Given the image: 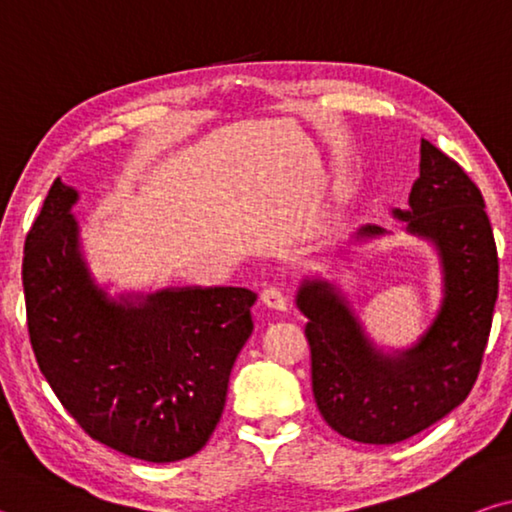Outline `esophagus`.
<instances>
[{"label": "esophagus", "mask_w": 512, "mask_h": 512, "mask_svg": "<svg viewBox=\"0 0 512 512\" xmlns=\"http://www.w3.org/2000/svg\"><path fill=\"white\" fill-rule=\"evenodd\" d=\"M262 302L268 309L275 311H287V296L277 289V287H268L262 291Z\"/></svg>", "instance_id": "1"}]
</instances>
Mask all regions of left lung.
<instances>
[{
  "label": "left lung",
  "instance_id": "obj_1",
  "mask_svg": "<svg viewBox=\"0 0 512 512\" xmlns=\"http://www.w3.org/2000/svg\"><path fill=\"white\" fill-rule=\"evenodd\" d=\"M406 232L436 248L443 298L409 348L384 350L339 284L305 277L296 305L309 318L311 388L325 422L366 445H393L431 427L470 395L488 343L499 289V262L485 203L467 173L420 142V178L409 207H393ZM391 235L366 223L352 241Z\"/></svg>",
  "mask_w": 512,
  "mask_h": 512
}]
</instances>
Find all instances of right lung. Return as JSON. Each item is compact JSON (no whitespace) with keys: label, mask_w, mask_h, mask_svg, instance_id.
Listing matches in <instances>:
<instances>
[{"label":"right lung","mask_w":512,"mask_h":512,"mask_svg":"<svg viewBox=\"0 0 512 512\" xmlns=\"http://www.w3.org/2000/svg\"><path fill=\"white\" fill-rule=\"evenodd\" d=\"M76 203L79 192L56 178L24 244L38 366L94 440L140 461H183L221 418L257 296L241 287L112 296L85 259Z\"/></svg>","instance_id":"1"}]
</instances>
